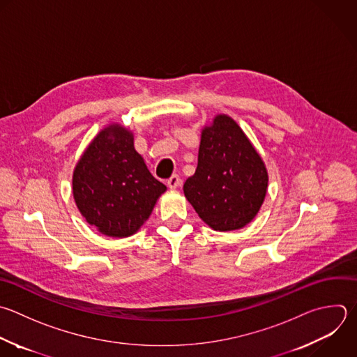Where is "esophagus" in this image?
<instances>
[{
  "mask_svg": "<svg viewBox=\"0 0 357 357\" xmlns=\"http://www.w3.org/2000/svg\"><path fill=\"white\" fill-rule=\"evenodd\" d=\"M166 184L170 190H176L181 185V178L177 176V174H173L169 180H166Z\"/></svg>",
  "mask_w": 357,
  "mask_h": 357,
  "instance_id": "1",
  "label": "esophagus"
}]
</instances>
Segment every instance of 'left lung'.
<instances>
[{
	"label": "left lung",
	"mask_w": 357,
	"mask_h": 357,
	"mask_svg": "<svg viewBox=\"0 0 357 357\" xmlns=\"http://www.w3.org/2000/svg\"><path fill=\"white\" fill-rule=\"evenodd\" d=\"M183 190L201 220L216 231L238 230L259 212L268 190V170L227 114L215 116L202 128L197 170Z\"/></svg>",
	"instance_id": "obj_1"
}]
</instances>
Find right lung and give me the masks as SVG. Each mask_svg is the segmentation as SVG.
<instances>
[{
    "label": "right lung",
    "instance_id": "1",
    "mask_svg": "<svg viewBox=\"0 0 357 357\" xmlns=\"http://www.w3.org/2000/svg\"><path fill=\"white\" fill-rule=\"evenodd\" d=\"M166 190L135 151L132 131L119 123L109 124L91 141L73 174L81 215L109 237L135 234Z\"/></svg>",
    "mask_w": 357,
    "mask_h": 357
}]
</instances>
